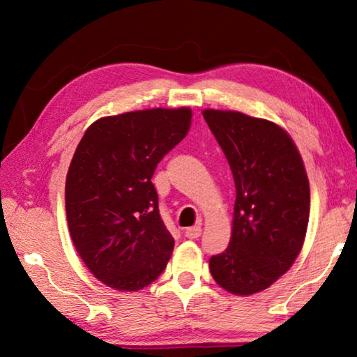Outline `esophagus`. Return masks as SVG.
I'll return each instance as SVG.
<instances>
[{"label": "esophagus", "mask_w": 357, "mask_h": 357, "mask_svg": "<svg viewBox=\"0 0 357 357\" xmlns=\"http://www.w3.org/2000/svg\"><path fill=\"white\" fill-rule=\"evenodd\" d=\"M184 234H185V238H189V239H197V238H200V236H202V227H200V225H197V227H190V228H187Z\"/></svg>", "instance_id": "1"}]
</instances>
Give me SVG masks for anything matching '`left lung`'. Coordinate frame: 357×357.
<instances>
[{
    "label": "left lung",
    "instance_id": "left-lung-1",
    "mask_svg": "<svg viewBox=\"0 0 357 357\" xmlns=\"http://www.w3.org/2000/svg\"><path fill=\"white\" fill-rule=\"evenodd\" d=\"M203 116L236 187L231 239L211 257L209 271L229 293H258L285 274L302 249L309 178L298 148L277 124L239 112L204 110Z\"/></svg>",
    "mask_w": 357,
    "mask_h": 357
}]
</instances>
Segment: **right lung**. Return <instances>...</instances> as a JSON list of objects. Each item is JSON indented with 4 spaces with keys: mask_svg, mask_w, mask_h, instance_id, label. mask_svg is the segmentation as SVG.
I'll return each mask as SVG.
<instances>
[{
    "mask_svg": "<svg viewBox=\"0 0 357 357\" xmlns=\"http://www.w3.org/2000/svg\"><path fill=\"white\" fill-rule=\"evenodd\" d=\"M190 108H153L96 121L66 178L72 243L96 279L138 291L167 268L174 239L151 183L164 155L190 128Z\"/></svg>",
    "mask_w": 357,
    "mask_h": 357,
    "instance_id": "obj_1",
    "label": "right lung"
}]
</instances>
